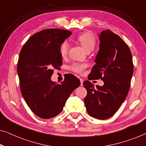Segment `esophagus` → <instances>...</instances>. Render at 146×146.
Here are the masks:
<instances>
[{
  "label": "esophagus",
  "instance_id": "esophagus-1",
  "mask_svg": "<svg viewBox=\"0 0 146 146\" xmlns=\"http://www.w3.org/2000/svg\"><path fill=\"white\" fill-rule=\"evenodd\" d=\"M80 86H83V82H84L83 79L80 78Z\"/></svg>",
  "mask_w": 146,
  "mask_h": 146
}]
</instances>
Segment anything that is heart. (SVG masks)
Listing matches in <instances>:
<instances>
[{
	"label": "heart",
	"instance_id": "1",
	"mask_svg": "<svg viewBox=\"0 0 146 146\" xmlns=\"http://www.w3.org/2000/svg\"><path fill=\"white\" fill-rule=\"evenodd\" d=\"M77 41L80 43L81 46L83 48V49L85 51L88 50H92L94 48L96 44V39L94 36L91 33L86 32V33H84L82 35H79L77 37ZM68 50V46L66 42H64L61 44L60 47V54L61 56L64 58L67 56ZM85 66L81 64H74L70 67L71 70L75 72L80 73L83 71L84 68Z\"/></svg>",
	"mask_w": 146,
	"mask_h": 146
}]
</instances>
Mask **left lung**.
Here are the masks:
<instances>
[{"mask_svg": "<svg viewBox=\"0 0 146 146\" xmlns=\"http://www.w3.org/2000/svg\"><path fill=\"white\" fill-rule=\"evenodd\" d=\"M99 50L89 78L100 79L102 86L84 82V104L90 116L106 119L112 116L126 98L133 73L131 53L124 41L110 30L98 34Z\"/></svg>", "mask_w": 146, "mask_h": 146, "instance_id": "obj_1", "label": "left lung"}]
</instances>
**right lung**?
<instances>
[{
	"instance_id": "right-lung-1",
	"label": "right lung",
	"mask_w": 146,
	"mask_h": 146,
	"mask_svg": "<svg viewBox=\"0 0 146 146\" xmlns=\"http://www.w3.org/2000/svg\"><path fill=\"white\" fill-rule=\"evenodd\" d=\"M71 35L64 30H44L32 36L20 53L17 72L22 94L31 110L42 119L58 115L80 84L72 74L67 75L60 84L51 80L53 68L62 64L60 47Z\"/></svg>"
}]
</instances>
